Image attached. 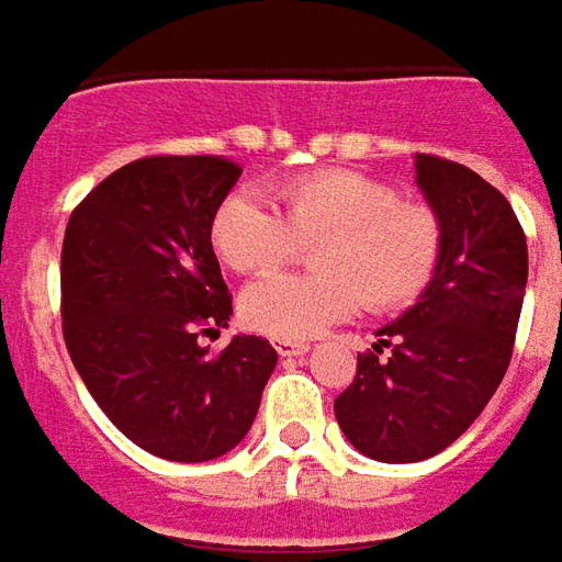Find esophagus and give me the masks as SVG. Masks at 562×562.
I'll list each match as a JSON object with an SVG mask.
<instances>
[{
	"mask_svg": "<svg viewBox=\"0 0 562 562\" xmlns=\"http://www.w3.org/2000/svg\"><path fill=\"white\" fill-rule=\"evenodd\" d=\"M272 347L278 350V356H302L308 353V344L305 341H272Z\"/></svg>",
	"mask_w": 562,
	"mask_h": 562,
	"instance_id": "34e87169",
	"label": "esophagus"
}]
</instances>
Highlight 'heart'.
<instances>
[{
    "mask_svg": "<svg viewBox=\"0 0 562 562\" xmlns=\"http://www.w3.org/2000/svg\"><path fill=\"white\" fill-rule=\"evenodd\" d=\"M269 206L248 191H231L209 221L218 260L239 276H266L314 245L321 272L269 276L245 290V326L278 341H302L331 323L407 308L431 284L443 254V221L422 200L350 167L290 176L272 188Z\"/></svg>",
    "mask_w": 562,
    "mask_h": 562,
    "instance_id": "obj_1",
    "label": "heart"
}]
</instances>
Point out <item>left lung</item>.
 I'll return each mask as SVG.
<instances>
[{
	"label": "left lung",
	"mask_w": 562,
	"mask_h": 562,
	"mask_svg": "<svg viewBox=\"0 0 562 562\" xmlns=\"http://www.w3.org/2000/svg\"><path fill=\"white\" fill-rule=\"evenodd\" d=\"M416 182L443 221L437 272L376 331L380 344L359 353L353 383L335 398L344 437L386 464L443 452L485 411L509 368L527 286L521 221L497 188L437 155H416Z\"/></svg>",
	"instance_id": "obj_1"
}]
</instances>
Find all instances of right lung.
Returning <instances> with one entry per match:
<instances>
[{
	"label": "right lung",
	"instance_id": "add662e5",
	"mask_svg": "<svg viewBox=\"0 0 562 562\" xmlns=\"http://www.w3.org/2000/svg\"><path fill=\"white\" fill-rule=\"evenodd\" d=\"M241 167L221 155H149L77 203L63 241V335L119 431L167 461H212L251 428L278 353L227 326L233 296L209 241Z\"/></svg>",
	"mask_w": 562,
	"mask_h": 562
}]
</instances>
